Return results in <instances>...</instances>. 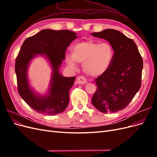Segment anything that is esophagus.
<instances>
[{
    "label": "esophagus",
    "mask_w": 157,
    "mask_h": 157,
    "mask_svg": "<svg viewBox=\"0 0 157 157\" xmlns=\"http://www.w3.org/2000/svg\"><path fill=\"white\" fill-rule=\"evenodd\" d=\"M76 82H77V83L78 84H84L87 82V80L84 77V76L81 75V76H78V77H77Z\"/></svg>",
    "instance_id": "esophagus-1"
}]
</instances>
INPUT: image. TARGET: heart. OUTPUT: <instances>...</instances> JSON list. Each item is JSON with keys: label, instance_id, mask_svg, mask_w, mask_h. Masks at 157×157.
Returning <instances> with one entry per match:
<instances>
[{"label": "heart", "instance_id": "b5f03b06", "mask_svg": "<svg viewBox=\"0 0 157 157\" xmlns=\"http://www.w3.org/2000/svg\"><path fill=\"white\" fill-rule=\"evenodd\" d=\"M73 54H65V61L71 68L83 63V70L87 75L97 77L110 68L115 57V50L108 42L99 43L93 40L78 42L73 46Z\"/></svg>", "mask_w": 157, "mask_h": 157}]
</instances>
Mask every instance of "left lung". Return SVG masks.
<instances>
[{"mask_svg": "<svg viewBox=\"0 0 157 157\" xmlns=\"http://www.w3.org/2000/svg\"><path fill=\"white\" fill-rule=\"evenodd\" d=\"M92 35L108 40L115 50L110 68L95 79L92 103L103 113H116L126 108L140 90L143 59L134 40L120 31L107 29Z\"/></svg>", "mask_w": 157, "mask_h": 157, "instance_id": "obj_1", "label": "left lung"}]
</instances>
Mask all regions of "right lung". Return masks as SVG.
<instances>
[{"label":"right lung","instance_id":"add662e5","mask_svg":"<svg viewBox=\"0 0 157 157\" xmlns=\"http://www.w3.org/2000/svg\"><path fill=\"white\" fill-rule=\"evenodd\" d=\"M76 33L68 30H42L23 42L17 56L15 71L17 91L21 98L33 110L46 115H56L67 108L69 90L75 77H64L58 71L69 44L77 39ZM36 54H46L54 69L51 88L48 96H36L30 90L26 77L27 66Z\"/></svg>","mask_w":157,"mask_h":157}]
</instances>
